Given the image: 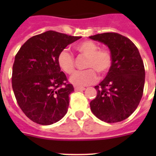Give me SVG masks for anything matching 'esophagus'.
Wrapping results in <instances>:
<instances>
[{
	"label": "esophagus",
	"mask_w": 156,
	"mask_h": 156,
	"mask_svg": "<svg viewBox=\"0 0 156 156\" xmlns=\"http://www.w3.org/2000/svg\"><path fill=\"white\" fill-rule=\"evenodd\" d=\"M74 90H75V91H83V90H85V87H74Z\"/></svg>",
	"instance_id": "obj_1"
}]
</instances>
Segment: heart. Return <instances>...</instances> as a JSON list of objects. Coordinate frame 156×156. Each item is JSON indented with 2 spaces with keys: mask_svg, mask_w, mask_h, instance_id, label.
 Here are the masks:
<instances>
[{
  "mask_svg": "<svg viewBox=\"0 0 156 156\" xmlns=\"http://www.w3.org/2000/svg\"><path fill=\"white\" fill-rule=\"evenodd\" d=\"M99 45L91 40H86L75 45V49L81 54L87 56L85 67L90 68L83 71L76 72L69 78L73 85L84 87L97 80L98 73L104 74L110 69L112 66V56L107 50L100 49ZM59 66L65 73L71 74L74 72V58L73 55L66 49L62 50L58 56Z\"/></svg>",
  "mask_w": 156,
  "mask_h": 156,
  "instance_id": "1",
  "label": "heart"
}]
</instances>
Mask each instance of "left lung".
Here are the masks:
<instances>
[{
	"label": "left lung",
	"mask_w": 156,
	"mask_h": 156,
	"mask_svg": "<svg viewBox=\"0 0 156 156\" xmlns=\"http://www.w3.org/2000/svg\"><path fill=\"white\" fill-rule=\"evenodd\" d=\"M108 46L112 66L104 80L95 86L97 95L90 103L96 117L108 123L128 118L138 106L145 83L143 61L134 44L117 33L90 36Z\"/></svg>",
	"instance_id": "8db88e82"
}]
</instances>
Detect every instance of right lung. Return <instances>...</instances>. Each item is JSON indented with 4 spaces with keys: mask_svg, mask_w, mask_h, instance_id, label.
I'll return each mask as SVG.
<instances>
[{
    "mask_svg": "<svg viewBox=\"0 0 156 156\" xmlns=\"http://www.w3.org/2000/svg\"><path fill=\"white\" fill-rule=\"evenodd\" d=\"M80 38L45 31L30 38L15 56L12 87L21 109L35 123L52 125L67 113L69 95L74 89L66 83L57 56Z\"/></svg>",
    "mask_w": 156,
    "mask_h": 156,
    "instance_id": "add662e5",
    "label": "right lung"
}]
</instances>
